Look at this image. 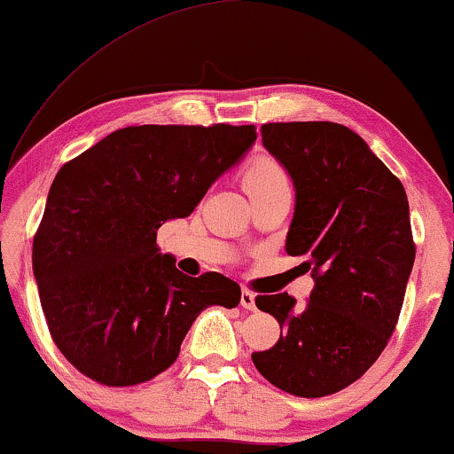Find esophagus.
I'll list each match as a JSON object with an SVG mask.
<instances>
[{
  "mask_svg": "<svg viewBox=\"0 0 454 454\" xmlns=\"http://www.w3.org/2000/svg\"><path fill=\"white\" fill-rule=\"evenodd\" d=\"M239 303H241V308H246V309H256V295H254L252 291L244 289L241 291Z\"/></svg>",
  "mask_w": 454,
  "mask_h": 454,
  "instance_id": "1",
  "label": "esophagus"
}]
</instances>
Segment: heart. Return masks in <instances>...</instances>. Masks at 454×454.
Instances as JSON below:
<instances>
[{
    "instance_id": "heart-1",
    "label": "heart",
    "mask_w": 454,
    "mask_h": 454,
    "mask_svg": "<svg viewBox=\"0 0 454 454\" xmlns=\"http://www.w3.org/2000/svg\"><path fill=\"white\" fill-rule=\"evenodd\" d=\"M244 184H246L247 194H252V192L275 188V185H289L287 176H285L281 165L275 163L272 159H266V157L254 160V163L250 165V169L246 171Z\"/></svg>"
}]
</instances>
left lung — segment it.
Masks as SVG:
<instances>
[{"mask_svg":"<svg viewBox=\"0 0 454 454\" xmlns=\"http://www.w3.org/2000/svg\"><path fill=\"white\" fill-rule=\"evenodd\" d=\"M260 132L295 188L285 250L308 258L316 285L306 308L287 294L256 297L281 337L252 362L277 388L316 399L362 378L395 331L415 260L409 202L362 136L340 123H264Z\"/></svg>","mask_w":454,"mask_h":454,"instance_id":"left-lung-1","label":"left lung"}]
</instances>
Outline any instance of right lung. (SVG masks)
<instances>
[{"instance_id":"right-lung-1","label":"right lung","mask_w":454,"mask_h":454,"mask_svg":"<svg viewBox=\"0 0 454 454\" xmlns=\"http://www.w3.org/2000/svg\"><path fill=\"white\" fill-rule=\"evenodd\" d=\"M254 142V126H132L58 171L33 272L49 333L74 368L107 387L146 382L176 362L202 309L238 306V283L179 272L159 252L157 229L194 213Z\"/></svg>"}]
</instances>
